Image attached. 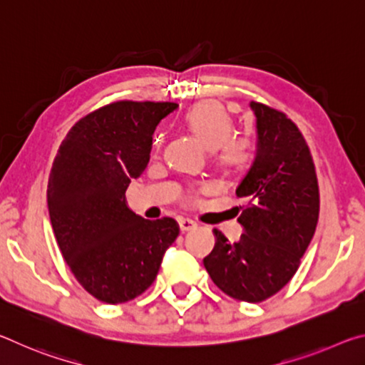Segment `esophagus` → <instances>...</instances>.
Instances as JSON below:
<instances>
[{"mask_svg": "<svg viewBox=\"0 0 365 365\" xmlns=\"http://www.w3.org/2000/svg\"><path fill=\"white\" fill-rule=\"evenodd\" d=\"M178 225H180L182 232H190V230H193V228H196V222L191 219H180L178 220Z\"/></svg>", "mask_w": 365, "mask_h": 365, "instance_id": "obj_1", "label": "esophagus"}]
</instances>
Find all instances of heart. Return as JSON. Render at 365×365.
Returning <instances> with one entry per match:
<instances>
[{
    "label": "heart",
    "mask_w": 365,
    "mask_h": 365,
    "mask_svg": "<svg viewBox=\"0 0 365 365\" xmlns=\"http://www.w3.org/2000/svg\"><path fill=\"white\" fill-rule=\"evenodd\" d=\"M190 130L209 150H217L219 163L228 168H243L255 156V141L246 135L235 137L233 119L228 110L217 101H202L188 110ZM164 143V135L156 133L153 138L154 150Z\"/></svg>",
    "instance_id": "b5f03b06"
}]
</instances>
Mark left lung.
<instances>
[{
    "instance_id": "obj_1",
    "label": "left lung",
    "mask_w": 365,
    "mask_h": 365,
    "mask_svg": "<svg viewBox=\"0 0 365 365\" xmlns=\"http://www.w3.org/2000/svg\"><path fill=\"white\" fill-rule=\"evenodd\" d=\"M256 115V156L237 187L246 205L243 235L230 243L214 230L215 245L202 259L225 294L246 302L274 296L293 279L319 220V185L311 151L288 117L261 103Z\"/></svg>"
}]
</instances>
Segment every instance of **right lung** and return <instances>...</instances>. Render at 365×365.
<instances>
[{"mask_svg": "<svg viewBox=\"0 0 365 365\" xmlns=\"http://www.w3.org/2000/svg\"><path fill=\"white\" fill-rule=\"evenodd\" d=\"M177 108L108 104L80 119L54 158L46 191L54 237L80 285L108 304L146 292L180 232L172 217L146 220L125 200L150 163L158 123Z\"/></svg>", "mask_w": 365, "mask_h": 365, "instance_id": "1", "label": "right lung"}]
</instances>
